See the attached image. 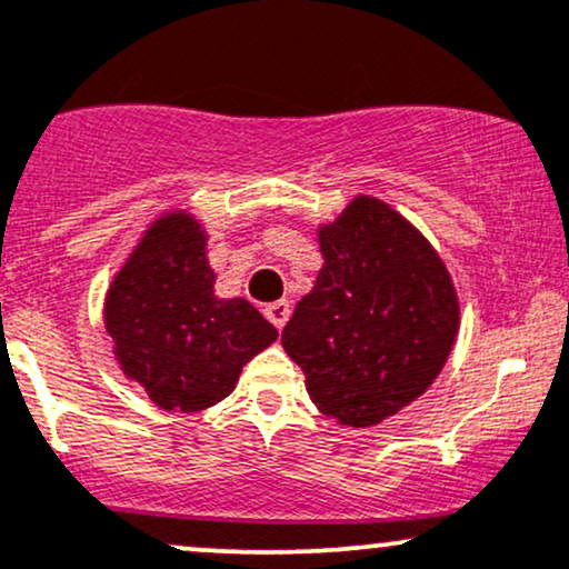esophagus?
I'll list each match as a JSON object with an SVG mask.
<instances>
[{
    "mask_svg": "<svg viewBox=\"0 0 569 569\" xmlns=\"http://www.w3.org/2000/svg\"><path fill=\"white\" fill-rule=\"evenodd\" d=\"M264 316L270 318V323L276 326V329H283L286 321H289V316H291L289 299H278V302L264 305Z\"/></svg>",
    "mask_w": 569,
    "mask_h": 569,
    "instance_id": "1",
    "label": "esophagus"
}]
</instances>
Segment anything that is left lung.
I'll return each instance as SVG.
<instances>
[{"label": "left lung", "mask_w": 569, "mask_h": 569, "mask_svg": "<svg viewBox=\"0 0 569 569\" xmlns=\"http://www.w3.org/2000/svg\"><path fill=\"white\" fill-rule=\"evenodd\" d=\"M318 246L323 267L280 342L326 417L377 426L447 363L460 329L452 276L426 234L371 194L318 227Z\"/></svg>", "instance_id": "8db88e82"}]
</instances>
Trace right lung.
Masks as SVG:
<instances>
[{
    "label": "right lung",
    "mask_w": 569,
    "mask_h": 569,
    "mask_svg": "<svg viewBox=\"0 0 569 569\" xmlns=\"http://www.w3.org/2000/svg\"><path fill=\"white\" fill-rule=\"evenodd\" d=\"M208 234L189 211H166L141 234L103 299V326L128 380L160 409L200 411L238 385L278 339L248 299H219Z\"/></svg>",
    "instance_id": "1"
}]
</instances>
